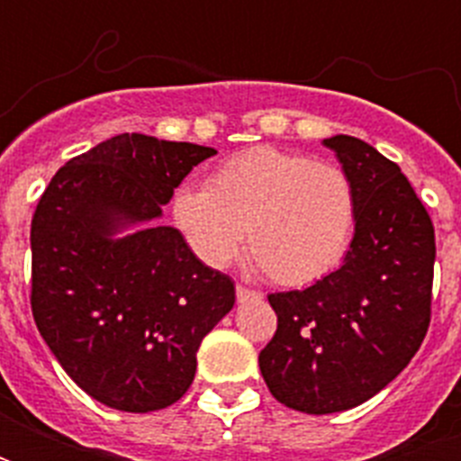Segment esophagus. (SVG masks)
Instances as JSON below:
<instances>
[{"label":"esophagus","instance_id":"34e87169","mask_svg":"<svg viewBox=\"0 0 461 461\" xmlns=\"http://www.w3.org/2000/svg\"><path fill=\"white\" fill-rule=\"evenodd\" d=\"M237 299L241 303H244V302H260V299H263V294H260V292H256V289L244 287V285H237Z\"/></svg>","mask_w":461,"mask_h":461}]
</instances>
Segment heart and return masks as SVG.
<instances>
[{
    "label": "heart",
    "mask_w": 461,
    "mask_h": 461,
    "mask_svg": "<svg viewBox=\"0 0 461 461\" xmlns=\"http://www.w3.org/2000/svg\"><path fill=\"white\" fill-rule=\"evenodd\" d=\"M357 215V188L342 167L270 146L231 155L208 186L184 184L172 195L174 224L205 266H227L249 230L253 256L287 287L342 266Z\"/></svg>",
    "instance_id": "b5f03b06"
}]
</instances>
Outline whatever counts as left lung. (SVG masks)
<instances>
[{
	"mask_svg": "<svg viewBox=\"0 0 461 461\" xmlns=\"http://www.w3.org/2000/svg\"><path fill=\"white\" fill-rule=\"evenodd\" d=\"M357 188V231L342 267L306 289L267 296L275 337L260 351L285 407L335 414L404 371L430 322L436 231L393 159L354 136L322 140Z\"/></svg>",
	"mask_w": 461,
	"mask_h": 461,
	"instance_id": "8db88e82",
	"label": "left lung"
}]
</instances>
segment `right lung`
Segmentation results:
<instances>
[{
    "label": "right lung",
    "mask_w": 461,
    "mask_h": 461,
    "mask_svg": "<svg viewBox=\"0 0 461 461\" xmlns=\"http://www.w3.org/2000/svg\"><path fill=\"white\" fill-rule=\"evenodd\" d=\"M215 148L119 133L54 174L31 224V308L61 368L93 400L165 409L195 375L203 337L234 306V282L203 266L162 205ZM143 223L133 235L122 229Z\"/></svg>",
    "instance_id": "1"
}]
</instances>
